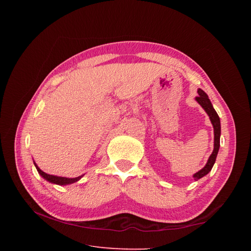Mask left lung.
<instances>
[{
  "mask_svg": "<svg viewBox=\"0 0 251 251\" xmlns=\"http://www.w3.org/2000/svg\"><path fill=\"white\" fill-rule=\"evenodd\" d=\"M198 94H199V96L196 97V100L201 104V107L205 110V112L208 114L211 124H212V126H214L215 144H214V151H212V153L208 159L206 165H205L201 171H199L198 173H196L194 175L195 180H198V179L204 177L205 175H207L211 171L212 166H214V164L216 162V158H217L219 148H220V135H221V125H220V118L218 116L217 112L215 111L214 107H212V104L209 100L207 94L201 89L198 90Z\"/></svg>",
  "mask_w": 251,
  "mask_h": 251,
  "instance_id": "left-lung-1",
  "label": "left lung"
}]
</instances>
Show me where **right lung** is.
<instances>
[{
    "label": "right lung",
    "mask_w": 251,
    "mask_h": 251,
    "mask_svg": "<svg viewBox=\"0 0 251 251\" xmlns=\"http://www.w3.org/2000/svg\"><path fill=\"white\" fill-rule=\"evenodd\" d=\"M35 168L37 170V172H39V174L41 175V176L46 179L47 181L51 182V183H54V184H58V185H66V184H71V183H74V182L78 181L82 176H79V177H76V178H65V177H57V176H53V175H48L45 172H43L39 166H37L35 163Z\"/></svg>",
    "instance_id": "obj_1"
}]
</instances>
